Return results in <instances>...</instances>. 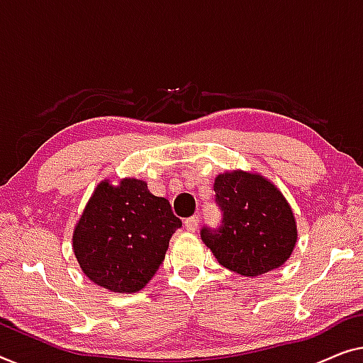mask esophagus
Segmentation results:
<instances>
[{
	"instance_id": "1",
	"label": "esophagus",
	"mask_w": 363,
	"mask_h": 363,
	"mask_svg": "<svg viewBox=\"0 0 363 363\" xmlns=\"http://www.w3.org/2000/svg\"><path fill=\"white\" fill-rule=\"evenodd\" d=\"M184 227H186L187 232H196L199 227V217H189L184 220Z\"/></svg>"
}]
</instances>
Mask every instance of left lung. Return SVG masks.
<instances>
[{
	"mask_svg": "<svg viewBox=\"0 0 363 363\" xmlns=\"http://www.w3.org/2000/svg\"><path fill=\"white\" fill-rule=\"evenodd\" d=\"M223 212L217 232L201 237L217 262L240 277H262L288 262L298 242V225L283 192L250 171H225L213 181Z\"/></svg>",
	"mask_w": 363,
	"mask_h": 363,
	"instance_id": "obj_1",
	"label": "left lung"
}]
</instances>
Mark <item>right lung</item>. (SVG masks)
Masks as SVG:
<instances>
[{"mask_svg": "<svg viewBox=\"0 0 363 363\" xmlns=\"http://www.w3.org/2000/svg\"><path fill=\"white\" fill-rule=\"evenodd\" d=\"M181 225L169 201L152 196L145 181L105 179L75 223L72 248L90 281L111 293L131 294L155 277Z\"/></svg>", "mask_w": 363, "mask_h": 363, "instance_id": "add662e5", "label": "right lung"}]
</instances>
